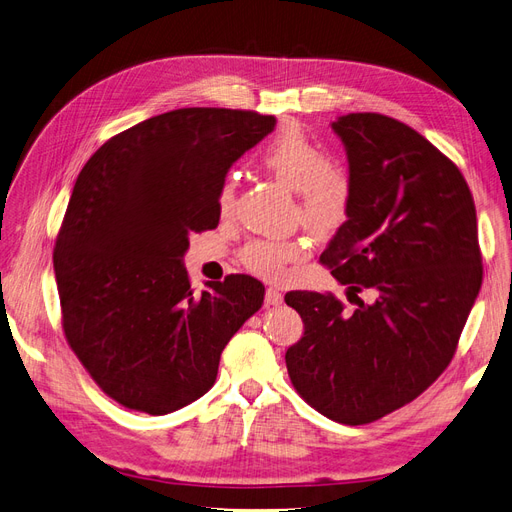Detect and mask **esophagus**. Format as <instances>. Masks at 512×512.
<instances>
[{
  "instance_id": "obj_1",
  "label": "esophagus",
  "mask_w": 512,
  "mask_h": 512,
  "mask_svg": "<svg viewBox=\"0 0 512 512\" xmlns=\"http://www.w3.org/2000/svg\"><path fill=\"white\" fill-rule=\"evenodd\" d=\"M282 299H284L282 293L276 291V288H268V291H265V303L268 305H280Z\"/></svg>"
}]
</instances>
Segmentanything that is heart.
Listing matches in <instances>:
<instances>
[{
  "label": "heart",
  "instance_id": "obj_1",
  "mask_svg": "<svg viewBox=\"0 0 512 512\" xmlns=\"http://www.w3.org/2000/svg\"><path fill=\"white\" fill-rule=\"evenodd\" d=\"M259 163L278 182L297 192L303 226L320 238L339 234L353 213L355 184L349 171L328 161L324 150L299 127H284L259 150ZM236 182L228 175L217 192V209L228 215L234 207ZM309 253L303 238L255 240L242 251V261L265 280H282L288 265Z\"/></svg>",
  "mask_w": 512,
  "mask_h": 512
}]
</instances>
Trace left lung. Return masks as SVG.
Listing matches in <instances>:
<instances>
[{
  "label": "left lung",
  "instance_id": "1",
  "mask_svg": "<svg viewBox=\"0 0 512 512\" xmlns=\"http://www.w3.org/2000/svg\"><path fill=\"white\" fill-rule=\"evenodd\" d=\"M332 131L355 203L320 261L355 309L332 295L288 293L305 332L286 368L311 408L366 425L410 404L452 362L483 278L477 213L458 167L406 123L349 113ZM366 287L372 304L357 297Z\"/></svg>",
  "mask_w": 512,
  "mask_h": 512
}]
</instances>
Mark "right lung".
Here are the masks:
<instances>
[{
	"mask_svg": "<svg viewBox=\"0 0 512 512\" xmlns=\"http://www.w3.org/2000/svg\"><path fill=\"white\" fill-rule=\"evenodd\" d=\"M276 127L270 115L180 108L102 144L81 169L54 249L66 341L98 387L163 416L203 397L221 351L263 303L232 274L196 295L190 234L219 224L230 167Z\"/></svg>",
	"mask_w": 512,
	"mask_h": 512,
	"instance_id": "right-lung-1",
	"label": "right lung"
}]
</instances>
